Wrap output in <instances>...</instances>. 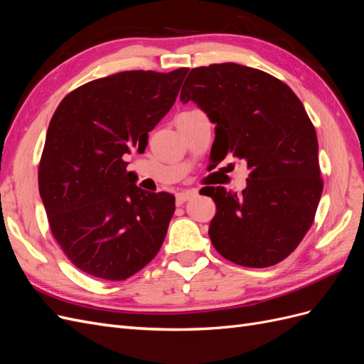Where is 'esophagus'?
I'll return each mask as SVG.
<instances>
[{
	"label": "esophagus",
	"mask_w": 364,
	"mask_h": 364,
	"mask_svg": "<svg viewBox=\"0 0 364 364\" xmlns=\"http://www.w3.org/2000/svg\"><path fill=\"white\" fill-rule=\"evenodd\" d=\"M194 196H197V193H196V191H193V190L181 191V193L176 194V203H178V205H182V203H185L186 200H190L191 197H194Z\"/></svg>",
	"instance_id": "obj_1"
}]
</instances>
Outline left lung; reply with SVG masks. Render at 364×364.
<instances>
[{"mask_svg": "<svg viewBox=\"0 0 364 364\" xmlns=\"http://www.w3.org/2000/svg\"><path fill=\"white\" fill-rule=\"evenodd\" d=\"M181 102H194L215 124L211 161L247 164L241 194L208 186L217 213L209 238L245 267H270L299 246L314 222L323 181L316 129L284 82L238 63L193 68Z\"/></svg>", "mask_w": 364, "mask_h": 364, "instance_id": "8db88e82", "label": "left lung"}]
</instances>
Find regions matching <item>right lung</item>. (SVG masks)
<instances>
[{"label":"right lung","instance_id":"obj_1","mask_svg":"<svg viewBox=\"0 0 364 364\" xmlns=\"http://www.w3.org/2000/svg\"><path fill=\"white\" fill-rule=\"evenodd\" d=\"M188 68L123 71L63 98L47 130L39 193L53 237L77 269L124 281L156 257L174 214V196L149 193L127 171L126 153L147 147Z\"/></svg>","mask_w":364,"mask_h":364}]
</instances>
